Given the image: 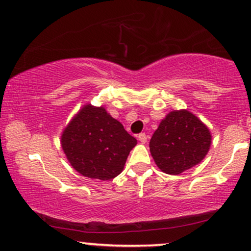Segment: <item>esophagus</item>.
I'll return each mask as SVG.
<instances>
[{
    "mask_svg": "<svg viewBox=\"0 0 251 251\" xmlns=\"http://www.w3.org/2000/svg\"><path fill=\"white\" fill-rule=\"evenodd\" d=\"M137 138H138V141L142 143V144H145V143L148 142V137H146L145 133H139V135L137 136Z\"/></svg>",
    "mask_w": 251,
    "mask_h": 251,
    "instance_id": "obj_1",
    "label": "esophagus"
}]
</instances>
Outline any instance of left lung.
Returning <instances> with one entry per match:
<instances>
[{
	"instance_id": "1",
	"label": "left lung",
	"mask_w": 251,
	"mask_h": 251,
	"mask_svg": "<svg viewBox=\"0 0 251 251\" xmlns=\"http://www.w3.org/2000/svg\"><path fill=\"white\" fill-rule=\"evenodd\" d=\"M210 145L207 126L193 113L181 109L160 122L150 141V151L164 173L177 175L200 164Z\"/></svg>"
}]
</instances>
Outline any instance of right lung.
Here are the masks:
<instances>
[{
    "label": "right lung",
    "mask_w": 251,
    "mask_h": 251,
    "mask_svg": "<svg viewBox=\"0 0 251 251\" xmlns=\"http://www.w3.org/2000/svg\"><path fill=\"white\" fill-rule=\"evenodd\" d=\"M137 139L106 112L103 107L85 105L69 122L61 145L70 165L79 174L106 181L123 171Z\"/></svg>",
    "instance_id": "1"
}]
</instances>
